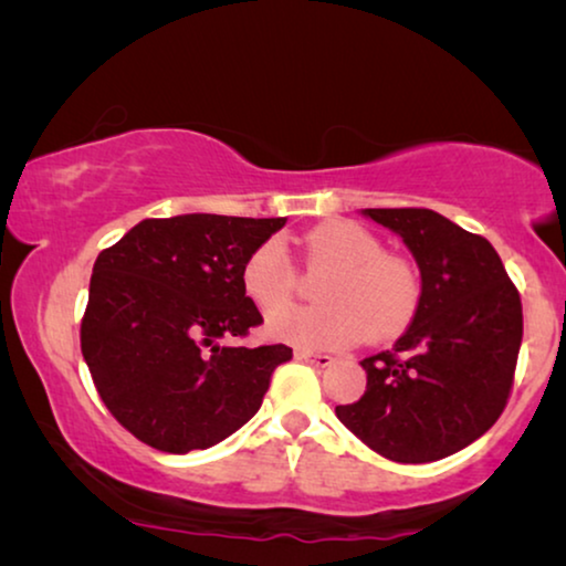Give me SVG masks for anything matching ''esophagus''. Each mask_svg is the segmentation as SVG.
<instances>
[{
	"mask_svg": "<svg viewBox=\"0 0 566 566\" xmlns=\"http://www.w3.org/2000/svg\"><path fill=\"white\" fill-rule=\"evenodd\" d=\"M296 360H304V363H312L316 368H329L335 358L332 355H324V353H312V350H296Z\"/></svg>",
	"mask_w": 566,
	"mask_h": 566,
	"instance_id": "34e87169",
	"label": "esophagus"
}]
</instances>
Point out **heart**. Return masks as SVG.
Segmentation results:
<instances>
[{"mask_svg":"<svg viewBox=\"0 0 566 566\" xmlns=\"http://www.w3.org/2000/svg\"><path fill=\"white\" fill-rule=\"evenodd\" d=\"M308 268H329L316 289V306H284L296 291V268L283 242L265 239L242 265V289L268 316V335L298 350H343L363 337L391 339L415 319L422 285L399 254L384 252L381 239L358 221L335 219L306 231Z\"/></svg>","mask_w":566,"mask_h":566,"instance_id":"obj_1","label":"heart"}]
</instances>
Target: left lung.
I'll use <instances>...</instances> for the list:
<instances>
[{
  "label": "left lung",
  "instance_id": "obj_1",
  "mask_svg": "<svg viewBox=\"0 0 566 566\" xmlns=\"http://www.w3.org/2000/svg\"><path fill=\"white\" fill-rule=\"evenodd\" d=\"M405 239L422 275L412 324L370 355L366 394L335 412L363 443L399 463L446 459L497 422L523 339L521 293L500 254L430 208H366Z\"/></svg>",
  "mask_w": 566,
  "mask_h": 566
}]
</instances>
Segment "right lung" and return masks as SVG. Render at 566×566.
<instances>
[{"label":"right lung","instance_id":"1","mask_svg":"<svg viewBox=\"0 0 566 566\" xmlns=\"http://www.w3.org/2000/svg\"><path fill=\"white\" fill-rule=\"evenodd\" d=\"M285 219H144L97 254L82 355L111 415L165 453L211 448L258 412L285 345L229 347L262 314L242 265Z\"/></svg>","mask_w":566,"mask_h":566}]
</instances>
